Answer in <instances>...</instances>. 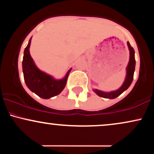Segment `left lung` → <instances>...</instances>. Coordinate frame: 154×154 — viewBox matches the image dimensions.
<instances>
[{
  "mask_svg": "<svg viewBox=\"0 0 154 154\" xmlns=\"http://www.w3.org/2000/svg\"><path fill=\"white\" fill-rule=\"evenodd\" d=\"M127 43H128L129 51H130V59H129L128 64L126 68V77H125L123 84L122 85V86L119 89L110 92H105L98 89H93L95 93H96L98 96L102 97V98H109V99H114V98H116V97L121 95L124 91H126L130 87V85H131L132 80H133L134 72H135V51H134L133 48L130 45L129 42H128Z\"/></svg>",
  "mask_w": 154,
  "mask_h": 154,
  "instance_id": "obj_1",
  "label": "left lung"
}]
</instances>
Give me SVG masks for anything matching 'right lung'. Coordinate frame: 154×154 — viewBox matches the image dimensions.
Masks as SVG:
<instances>
[{"instance_id":"right-lung-1","label":"right lung","mask_w":154,"mask_h":154,"mask_svg":"<svg viewBox=\"0 0 154 154\" xmlns=\"http://www.w3.org/2000/svg\"><path fill=\"white\" fill-rule=\"evenodd\" d=\"M32 38L24 51L22 61V70L24 82L27 88L39 97L48 99L60 94L66 86L67 78L71 72L70 68L64 77L56 79L46 72L41 71L35 64L29 53Z\"/></svg>"}]
</instances>
